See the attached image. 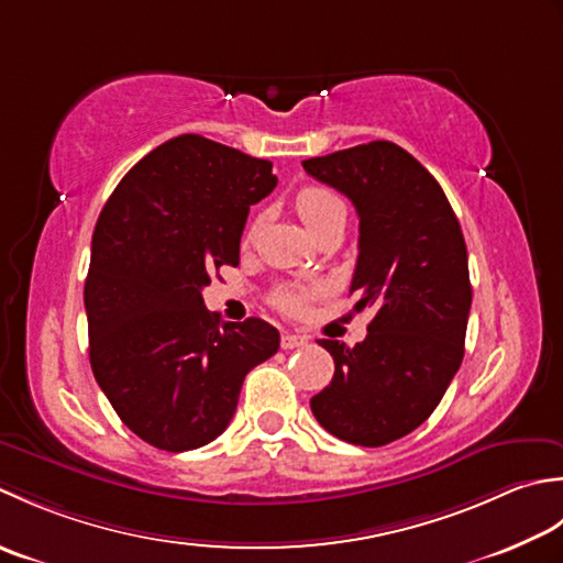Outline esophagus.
I'll list each match as a JSON object with an SVG mask.
<instances>
[{
	"instance_id": "34e87169",
	"label": "esophagus",
	"mask_w": 563,
	"mask_h": 563,
	"mask_svg": "<svg viewBox=\"0 0 563 563\" xmlns=\"http://www.w3.org/2000/svg\"><path fill=\"white\" fill-rule=\"evenodd\" d=\"M308 345L306 335H296V332H284L282 335V350H296Z\"/></svg>"
}]
</instances>
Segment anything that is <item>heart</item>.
Here are the masks:
<instances>
[{
	"label": "heart",
	"instance_id": "heart-1",
	"mask_svg": "<svg viewBox=\"0 0 563 563\" xmlns=\"http://www.w3.org/2000/svg\"><path fill=\"white\" fill-rule=\"evenodd\" d=\"M296 209L298 216L303 218V223L313 228L325 221L332 213H345V203L335 191L325 187H303L296 194ZM252 235V228L247 231V238ZM323 291L320 286H298V284H284L272 291V306L279 308L286 316H303L311 306L313 298Z\"/></svg>",
	"mask_w": 563,
	"mask_h": 563
}]
</instances>
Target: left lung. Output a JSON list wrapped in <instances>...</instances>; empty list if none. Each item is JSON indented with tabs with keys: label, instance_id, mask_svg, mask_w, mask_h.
<instances>
[{
	"label": "left lung",
	"instance_id": "8db88e82",
	"mask_svg": "<svg viewBox=\"0 0 563 563\" xmlns=\"http://www.w3.org/2000/svg\"><path fill=\"white\" fill-rule=\"evenodd\" d=\"M303 169L357 209L350 294L357 311H374L354 347L318 340L335 374L311 410L335 438L384 446L432 416L462 364L472 308L462 228L438 179L391 141L303 159Z\"/></svg>",
	"mask_w": 563,
	"mask_h": 563
}]
</instances>
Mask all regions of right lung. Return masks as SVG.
<instances>
[{
	"label": "right lung",
	"instance_id": "obj_1",
	"mask_svg": "<svg viewBox=\"0 0 563 563\" xmlns=\"http://www.w3.org/2000/svg\"><path fill=\"white\" fill-rule=\"evenodd\" d=\"M274 187L269 159L185 133L147 153L99 213L85 282L91 372L157 450L213 442L247 372L279 350L267 320L221 328L201 296L238 265L250 206Z\"/></svg>",
	"mask_w": 563,
	"mask_h": 563
}]
</instances>
